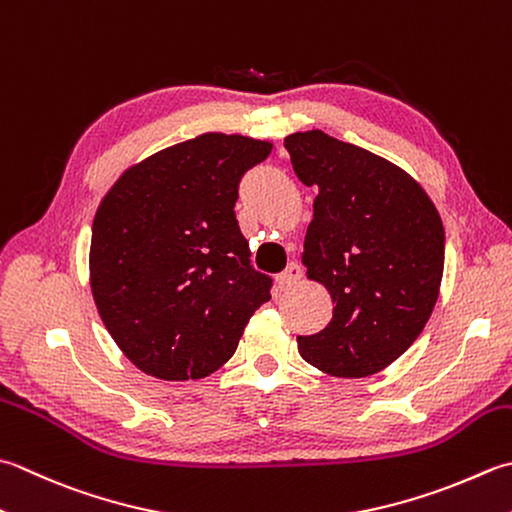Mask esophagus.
<instances>
[{"label": "esophagus", "instance_id": "esophagus-1", "mask_svg": "<svg viewBox=\"0 0 512 512\" xmlns=\"http://www.w3.org/2000/svg\"><path fill=\"white\" fill-rule=\"evenodd\" d=\"M302 275H304L302 266H299V264H288V268L284 270V273L277 275V286L282 288V290L293 288L299 282V279H302Z\"/></svg>", "mask_w": 512, "mask_h": 512}]
</instances>
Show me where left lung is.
Listing matches in <instances>:
<instances>
[{"mask_svg":"<svg viewBox=\"0 0 512 512\" xmlns=\"http://www.w3.org/2000/svg\"><path fill=\"white\" fill-rule=\"evenodd\" d=\"M295 175L315 186L302 264L333 299V319L297 337L326 375L359 379L402 357L437 304L444 224L404 168L324 130L284 139Z\"/></svg>","mask_w":512,"mask_h":512,"instance_id":"8db88e82","label":"left lung"}]
</instances>
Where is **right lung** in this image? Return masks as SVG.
<instances>
[{
	"mask_svg": "<svg viewBox=\"0 0 512 512\" xmlns=\"http://www.w3.org/2000/svg\"><path fill=\"white\" fill-rule=\"evenodd\" d=\"M264 139L204 133L119 175L90 237V290L119 350L164 382L202 379L237 350L270 299L235 217L237 186Z\"/></svg>",
	"mask_w": 512,
	"mask_h": 512,
	"instance_id": "add662e5",
	"label": "right lung"
}]
</instances>
